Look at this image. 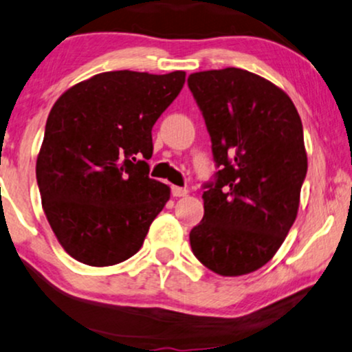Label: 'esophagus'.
Here are the masks:
<instances>
[{
  "mask_svg": "<svg viewBox=\"0 0 352 352\" xmlns=\"http://www.w3.org/2000/svg\"><path fill=\"white\" fill-rule=\"evenodd\" d=\"M172 197L179 198V197H185L186 193H188V190L184 188V186H172Z\"/></svg>",
  "mask_w": 352,
  "mask_h": 352,
  "instance_id": "1",
  "label": "esophagus"
}]
</instances>
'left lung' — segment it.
<instances>
[{
    "label": "left lung",
    "instance_id": "obj_1",
    "mask_svg": "<svg viewBox=\"0 0 352 352\" xmlns=\"http://www.w3.org/2000/svg\"><path fill=\"white\" fill-rule=\"evenodd\" d=\"M188 87L219 168L203 185L191 250L217 274H248L274 256L297 217L307 173L300 117L286 92L245 69L199 71Z\"/></svg>",
    "mask_w": 352,
    "mask_h": 352
}]
</instances>
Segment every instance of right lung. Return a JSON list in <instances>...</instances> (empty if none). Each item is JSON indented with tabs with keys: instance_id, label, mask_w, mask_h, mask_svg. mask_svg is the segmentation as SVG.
<instances>
[{
	"instance_id": "obj_1",
	"label": "right lung",
	"mask_w": 352,
	"mask_h": 352,
	"mask_svg": "<svg viewBox=\"0 0 352 352\" xmlns=\"http://www.w3.org/2000/svg\"><path fill=\"white\" fill-rule=\"evenodd\" d=\"M184 84L185 71H109L52 107L35 173L50 228L74 260L112 266L143 245L170 198L149 179L153 126Z\"/></svg>"
}]
</instances>
